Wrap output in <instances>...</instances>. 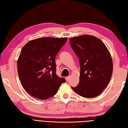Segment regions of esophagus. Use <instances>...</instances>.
Returning a JSON list of instances; mask_svg holds the SVG:
<instances>
[{"mask_svg":"<svg viewBox=\"0 0 128 128\" xmlns=\"http://www.w3.org/2000/svg\"><path fill=\"white\" fill-rule=\"evenodd\" d=\"M70 76H68V77H66L65 78H66V81H68L69 78H70Z\"/></svg>","mask_w":128,"mask_h":128,"instance_id":"esophagus-1","label":"esophagus"}]
</instances>
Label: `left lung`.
Wrapping results in <instances>:
<instances>
[{
    "label": "left lung",
    "instance_id": "8db88e82",
    "mask_svg": "<svg viewBox=\"0 0 128 128\" xmlns=\"http://www.w3.org/2000/svg\"><path fill=\"white\" fill-rule=\"evenodd\" d=\"M80 64V82L72 87L84 98L99 95L109 83L113 72V61L106 46L99 38L83 35L69 39Z\"/></svg>",
    "mask_w": 128,
    "mask_h": 128
}]
</instances>
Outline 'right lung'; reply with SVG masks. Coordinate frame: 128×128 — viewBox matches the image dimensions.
I'll list each match as a JSON object with an SVG mask.
<instances>
[{
  "label": "right lung",
  "mask_w": 128,
  "mask_h": 128,
  "mask_svg": "<svg viewBox=\"0 0 128 128\" xmlns=\"http://www.w3.org/2000/svg\"><path fill=\"white\" fill-rule=\"evenodd\" d=\"M67 38L44 37L29 42L18 60V72L26 91L34 98L47 99L54 96L66 82L56 74V56Z\"/></svg>",
  "instance_id": "add662e5"
}]
</instances>
